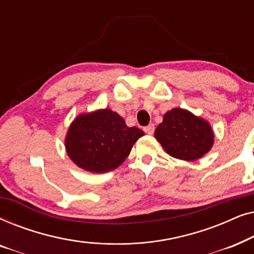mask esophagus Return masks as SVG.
<instances>
[{
  "instance_id": "esophagus-1",
  "label": "esophagus",
  "mask_w": 254,
  "mask_h": 254,
  "mask_svg": "<svg viewBox=\"0 0 254 254\" xmlns=\"http://www.w3.org/2000/svg\"><path fill=\"white\" fill-rule=\"evenodd\" d=\"M154 130H155V126L154 125H149V126H147L144 128V131L147 134H149V135H151V134H154Z\"/></svg>"
}]
</instances>
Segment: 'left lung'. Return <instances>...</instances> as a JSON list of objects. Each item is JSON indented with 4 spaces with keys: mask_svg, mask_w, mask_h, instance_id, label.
I'll return each mask as SVG.
<instances>
[{
    "mask_svg": "<svg viewBox=\"0 0 254 254\" xmlns=\"http://www.w3.org/2000/svg\"><path fill=\"white\" fill-rule=\"evenodd\" d=\"M154 135L166 154L187 162L196 161L208 154L215 137L206 119L180 107L164 114Z\"/></svg>",
    "mask_w": 254,
    "mask_h": 254,
    "instance_id": "8db88e82",
    "label": "left lung"
}]
</instances>
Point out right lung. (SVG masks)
<instances>
[{
  "label": "right lung",
  "mask_w": 254,
  "mask_h": 254,
  "mask_svg": "<svg viewBox=\"0 0 254 254\" xmlns=\"http://www.w3.org/2000/svg\"><path fill=\"white\" fill-rule=\"evenodd\" d=\"M144 131L128 127L124 118L110 109L81 113L68 128L65 151L78 168L105 173L125 162Z\"/></svg>",
  "instance_id": "right-lung-1"
}]
</instances>
